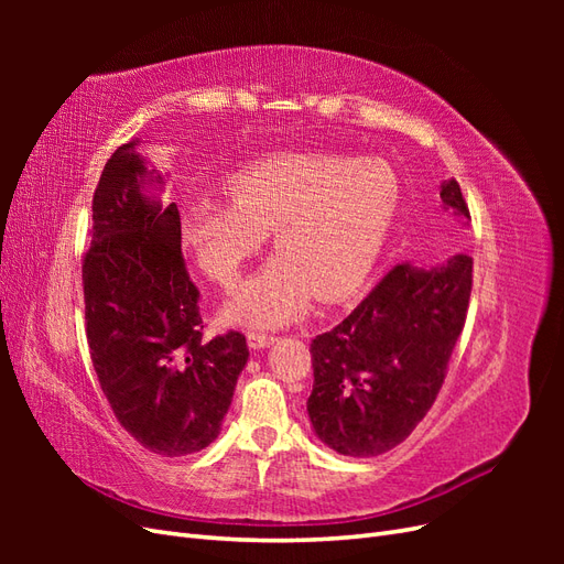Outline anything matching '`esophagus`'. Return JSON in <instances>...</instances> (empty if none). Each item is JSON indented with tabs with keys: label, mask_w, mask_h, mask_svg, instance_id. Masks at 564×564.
I'll list each match as a JSON object with an SVG mask.
<instances>
[{
	"label": "esophagus",
	"mask_w": 564,
	"mask_h": 564,
	"mask_svg": "<svg viewBox=\"0 0 564 564\" xmlns=\"http://www.w3.org/2000/svg\"><path fill=\"white\" fill-rule=\"evenodd\" d=\"M247 340H249V348L251 350H263V348H270L272 344H275V336H270V334H249L247 336Z\"/></svg>",
	"instance_id": "1"
}]
</instances>
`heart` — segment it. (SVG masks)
Instances as JSON below:
<instances>
[{
	"label": "heart",
	"instance_id": "obj_1",
	"mask_svg": "<svg viewBox=\"0 0 564 564\" xmlns=\"http://www.w3.org/2000/svg\"><path fill=\"white\" fill-rule=\"evenodd\" d=\"M226 199H195L183 235L209 280L235 286L272 232L278 256L240 286L226 317L275 329L315 299L338 301L365 282L400 202L390 164L334 152H278L228 178Z\"/></svg>",
	"mask_w": 564,
	"mask_h": 564
}]
</instances>
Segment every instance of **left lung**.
<instances>
[{
	"label": "left lung",
	"mask_w": 564,
	"mask_h": 564,
	"mask_svg": "<svg viewBox=\"0 0 564 564\" xmlns=\"http://www.w3.org/2000/svg\"><path fill=\"white\" fill-rule=\"evenodd\" d=\"M445 209L470 220L454 178L440 185ZM473 259L440 265L398 263L369 296L311 344L315 435L344 456H379L398 447L429 414L464 332Z\"/></svg>",
	"instance_id": "obj_1"
}]
</instances>
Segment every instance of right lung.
Segmentation results:
<instances>
[{"mask_svg": "<svg viewBox=\"0 0 564 564\" xmlns=\"http://www.w3.org/2000/svg\"><path fill=\"white\" fill-rule=\"evenodd\" d=\"M139 145L112 152L94 193L87 340L119 425L152 454L185 456L218 437L249 348L240 332L202 338L178 207H162L164 178Z\"/></svg>", "mask_w": 564, "mask_h": 564, "instance_id": "add662e5", "label": "right lung"}]
</instances>
